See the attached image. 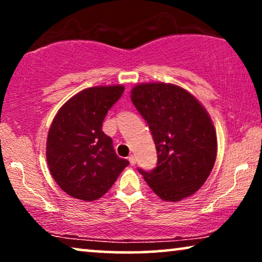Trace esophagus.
Here are the masks:
<instances>
[{"label": "esophagus", "mask_w": 262, "mask_h": 262, "mask_svg": "<svg viewBox=\"0 0 262 262\" xmlns=\"http://www.w3.org/2000/svg\"><path fill=\"white\" fill-rule=\"evenodd\" d=\"M128 161H130V164H131V166H135V164H136V157H135L134 155L128 156Z\"/></svg>", "instance_id": "esophagus-1"}]
</instances>
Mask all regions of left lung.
Returning <instances> with one entry per match:
<instances>
[{
    "instance_id": "8db88e82",
    "label": "left lung",
    "mask_w": 262,
    "mask_h": 262,
    "mask_svg": "<svg viewBox=\"0 0 262 262\" xmlns=\"http://www.w3.org/2000/svg\"><path fill=\"white\" fill-rule=\"evenodd\" d=\"M131 100L151 131L157 151L152 170L138 169L162 200L180 202L204 185L217 156V137L204 106L170 83H142Z\"/></svg>"
}]
</instances>
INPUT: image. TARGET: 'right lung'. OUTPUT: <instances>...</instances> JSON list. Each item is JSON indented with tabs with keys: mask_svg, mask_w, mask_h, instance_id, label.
<instances>
[{
	"mask_svg": "<svg viewBox=\"0 0 262 262\" xmlns=\"http://www.w3.org/2000/svg\"><path fill=\"white\" fill-rule=\"evenodd\" d=\"M124 85L83 89L57 112L46 142V160L57 185L76 199L92 202L105 194L127 167L102 131L107 112Z\"/></svg>",
	"mask_w": 262,
	"mask_h": 262,
	"instance_id": "1",
	"label": "right lung"
}]
</instances>
